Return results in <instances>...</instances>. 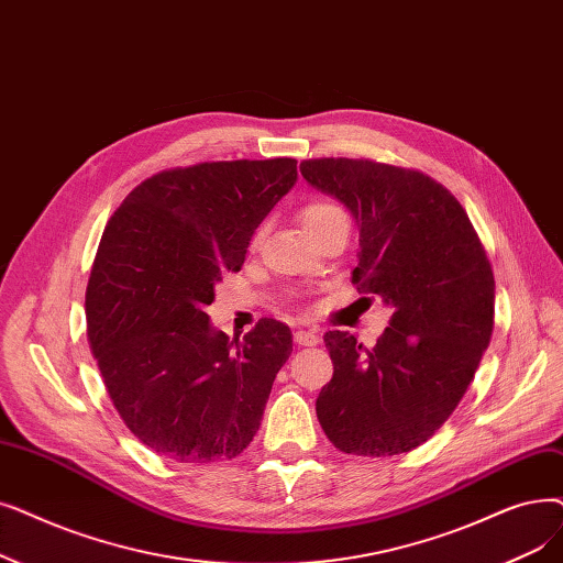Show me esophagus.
I'll return each mask as SVG.
<instances>
[{"mask_svg":"<svg viewBox=\"0 0 563 563\" xmlns=\"http://www.w3.org/2000/svg\"><path fill=\"white\" fill-rule=\"evenodd\" d=\"M295 342L301 347H314L317 342H320V335H317V331H297L295 333Z\"/></svg>","mask_w":563,"mask_h":563,"instance_id":"1","label":"esophagus"}]
</instances>
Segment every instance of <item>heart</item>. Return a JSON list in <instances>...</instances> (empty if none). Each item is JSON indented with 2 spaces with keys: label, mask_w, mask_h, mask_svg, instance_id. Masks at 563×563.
I'll return each mask as SVG.
<instances>
[{
  "label": "heart",
  "mask_w": 563,
  "mask_h": 563,
  "mask_svg": "<svg viewBox=\"0 0 563 563\" xmlns=\"http://www.w3.org/2000/svg\"><path fill=\"white\" fill-rule=\"evenodd\" d=\"M340 216H345V211H342L335 202L322 200V198H312V200H308V202L299 209V221H301L303 230H306L310 236H312L317 230H322L329 221H333V218H340ZM257 241H260V232H257L255 239H253L255 246H257Z\"/></svg>",
  "instance_id": "heart-1"
}]
</instances>
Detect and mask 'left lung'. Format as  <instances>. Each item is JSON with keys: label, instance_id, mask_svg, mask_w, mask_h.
Instances as JSON below:
<instances>
[{"label": "left lung", "instance_id": "1", "mask_svg": "<svg viewBox=\"0 0 563 563\" xmlns=\"http://www.w3.org/2000/svg\"><path fill=\"white\" fill-rule=\"evenodd\" d=\"M301 175L352 211L361 246L352 283L394 308L373 350L347 331L324 335L333 377L317 419L342 453L413 451L449 421L490 345V260L455 195L419 169L308 158Z\"/></svg>", "mask_w": 563, "mask_h": 563}]
</instances>
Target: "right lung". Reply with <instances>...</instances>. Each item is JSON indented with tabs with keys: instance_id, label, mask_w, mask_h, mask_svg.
<instances>
[{
	"instance_id": "obj_1",
	"label": "right lung",
	"mask_w": 563,
	"mask_h": 563,
	"mask_svg": "<svg viewBox=\"0 0 563 563\" xmlns=\"http://www.w3.org/2000/svg\"><path fill=\"white\" fill-rule=\"evenodd\" d=\"M295 181V158L169 167L110 216L87 283V340L121 421L154 453L228 460L260 430L289 327L264 317L230 340L205 308Z\"/></svg>"
}]
</instances>
